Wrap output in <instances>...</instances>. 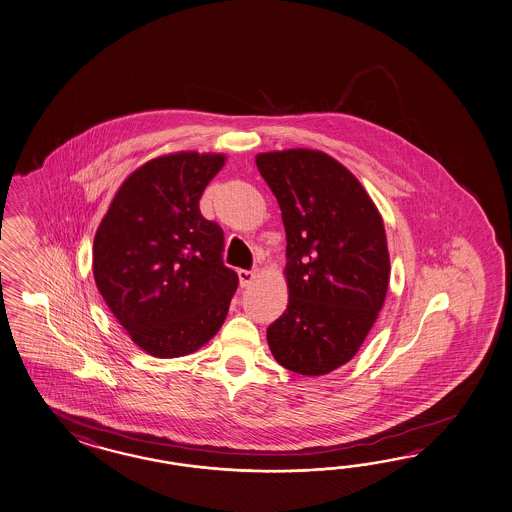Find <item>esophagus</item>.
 I'll return each instance as SVG.
<instances>
[{
	"mask_svg": "<svg viewBox=\"0 0 512 512\" xmlns=\"http://www.w3.org/2000/svg\"><path fill=\"white\" fill-rule=\"evenodd\" d=\"M238 281H240V287L246 288L250 285L251 281L255 279V272H251V270H238Z\"/></svg>",
	"mask_w": 512,
	"mask_h": 512,
	"instance_id": "34e87169",
	"label": "esophagus"
}]
</instances>
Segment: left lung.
Segmentation results:
<instances>
[{"label":"left lung","instance_id":"obj_1","mask_svg":"<svg viewBox=\"0 0 512 512\" xmlns=\"http://www.w3.org/2000/svg\"><path fill=\"white\" fill-rule=\"evenodd\" d=\"M287 233V311L268 327L275 361L324 375L353 359L390 277L383 218L357 177L322 151L259 153Z\"/></svg>","mask_w":512,"mask_h":512}]
</instances>
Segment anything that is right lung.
Returning a JSON list of instances; mask_svg holds the SVG:
<instances>
[{
  "mask_svg": "<svg viewBox=\"0 0 512 512\" xmlns=\"http://www.w3.org/2000/svg\"><path fill=\"white\" fill-rule=\"evenodd\" d=\"M224 155L179 151L142 164L118 188L94 237L92 270L131 340L159 359L194 353L224 324L238 275L224 231L200 198Z\"/></svg>",
  "mask_w": 512,
  "mask_h": 512,
  "instance_id": "add662e5",
  "label": "right lung"
}]
</instances>
